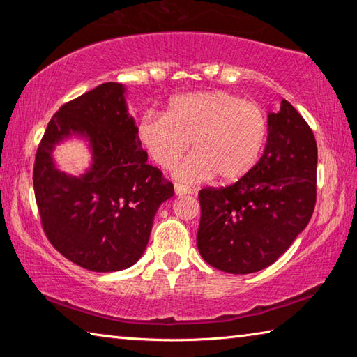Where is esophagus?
<instances>
[{
  "instance_id": "obj_1",
  "label": "esophagus",
  "mask_w": 357,
  "mask_h": 357,
  "mask_svg": "<svg viewBox=\"0 0 357 357\" xmlns=\"http://www.w3.org/2000/svg\"><path fill=\"white\" fill-rule=\"evenodd\" d=\"M174 192H176V195H187V193H192V189L183 184H174Z\"/></svg>"
}]
</instances>
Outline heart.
<instances>
[{
  "mask_svg": "<svg viewBox=\"0 0 357 357\" xmlns=\"http://www.w3.org/2000/svg\"><path fill=\"white\" fill-rule=\"evenodd\" d=\"M138 138L157 165H178L183 183H222L244 178L257 165L268 138V119L253 102L227 91H202L173 98L165 114L149 113L138 124Z\"/></svg>",
  "mask_w": 357,
  "mask_h": 357,
  "instance_id": "obj_1",
  "label": "heart"
}]
</instances>
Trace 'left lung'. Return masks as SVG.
<instances>
[{"mask_svg": "<svg viewBox=\"0 0 357 357\" xmlns=\"http://www.w3.org/2000/svg\"><path fill=\"white\" fill-rule=\"evenodd\" d=\"M268 144L258 164L227 187L198 192L197 247L204 261L229 274L268 268L307 227L317 202L315 135L283 99L269 113Z\"/></svg>", "mask_w": 357, "mask_h": 357, "instance_id": "1", "label": "left lung"}]
</instances>
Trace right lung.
<instances>
[{
    "label": "right lung",
    "mask_w": 357,
    "mask_h": 357,
    "mask_svg": "<svg viewBox=\"0 0 357 357\" xmlns=\"http://www.w3.org/2000/svg\"><path fill=\"white\" fill-rule=\"evenodd\" d=\"M70 133L89 138L93 165L80 178L56 171L54 143ZM121 83H102L53 114L36 151L33 184L50 244L82 268L113 273L137 263L157 208L173 184L148 164Z\"/></svg>",
    "instance_id": "1"
}]
</instances>
